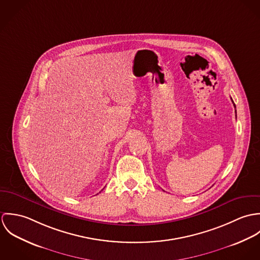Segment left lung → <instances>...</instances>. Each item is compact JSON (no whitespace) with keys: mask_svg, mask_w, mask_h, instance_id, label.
<instances>
[{"mask_svg":"<svg viewBox=\"0 0 260 260\" xmlns=\"http://www.w3.org/2000/svg\"><path fill=\"white\" fill-rule=\"evenodd\" d=\"M232 102H233V101H232ZM233 105H234V107H235V104H234V103H233Z\"/></svg>","mask_w":260,"mask_h":260,"instance_id":"8db88e82","label":"left lung"}]
</instances>
